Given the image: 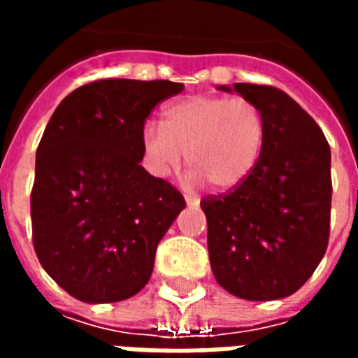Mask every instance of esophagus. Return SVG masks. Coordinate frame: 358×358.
<instances>
[{"instance_id":"34e87169","label":"esophagus","mask_w":358,"mask_h":358,"mask_svg":"<svg viewBox=\"0 0 358 358\" xmlns=\"http://www.w3.org/2000/svg\"><path fill=\"white\" fill-rule=\"evenodd\" d=\"M184 199H186L187 205H192V207H197V205H199V197H197V195L186 194L184 195Z\"/></svg>"}]
</instances>
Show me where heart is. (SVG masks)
Listing matches in <instances>:
<instances>
[{
  "instance_id": "b5f03b06",
  "label": "heart",
  "mask_w": 358,
  "mask_h": 358,
  "mask_svg": "<svg viewBox=\"0 0 358 358\" xmlns=\"http://www.w3.org/2000/svg\"><path fill=\"white\" fill-rule=\"evenodd\" d=\"M266 141L263 109L245 97L192 95L164 109L163 126L141 130V155L148 171L166 178L186 153L192 180H207L226 192L253 172Z\"/></svg>"
}]
</instances>
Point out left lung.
Wrapping results in <instances>:
<instances>
[{"label":"left lung","instance_id":"left-lung-1","mask_svg":"<svg viewBox=\"0 0 358 358\" xmlns=\"http://www.w3.org/2000/svg\"><path fill=\"white\" fill-rule=\"evenodd\" d=\"M234 90L263 109L266 141L240 186L201 199L210 268L240 299H282L313 276L328 248L330 145L313 117L282 90L259 84H234Z\"/></svg>","mask_w":358,"mask_h":358}]
</instances>
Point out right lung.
<instances>
[{"label":"right lung","mask_w":358,"mask_h":358,"mask_svg":"<svg viewBox=\"0 0 358 358\" xmlns=\"http://www.w3.org/2000/svg\"><path fill=\"white\" fill-rule=\"evenodd\" d=\"M169 80L105 78L59 103L36 151L32 241L43 270L84 303L124 301L148 284L159 241L186 201L140 161L141 130Z\"/></svg>","instance_id":"right-lung-1"}]
</instances>
